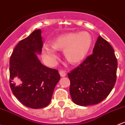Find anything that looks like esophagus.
I'll return each mask as SVG.
<instances>
[{"mask_svg": "<svg viewBox=\"0 0 125 125\" xmlns=\"http://www.w3.org/2000/svg\"><path fill=\"white\" fill-rule=\"evenodd\" d=\"M59 74L61 77H65V76H66V73L65 71H62V70H61V71H59Z\"/></svg>", "mask_w": 125, "mask_h": 125, "instance_id": "34e87169", "label": "esophagus"}]
</instances>
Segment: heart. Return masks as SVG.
<instances>
[{"label": "heart", "instance_id": "obj_1", "mask_svg": "<svg viewBox=\"0 0 125 125\" xmlns=\"http://www.w3.org/2000/svg\"><path fill=\"white\" fill-rule=\"evenodd\" d=\"M91 44V35L86 31L63 34L54 38L52 45L47 43L42 45V60L46 65H56L58 58L57 50H63L64 56L69 62L78 63L87 56Z\"/></svg>", "mask_w": 125, "mask_h": 125}]
</instances>
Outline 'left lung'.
<instances>
[{"instance_id":"obj_1","label":"left lung","mask_w":125,"mask_h":125,"mask_svg":"<svg viewBox=\"0 0 125 125\" xmlns=\"http://www.w3.org/2000/svg\"><path fill=\"white\" fill-rule=\"evenodd\" d=\"M93 52L68 74L71 98L81 106L101 102L112 91L116 81L117 61L113 47L99 35Z\"/></svg>"}]
</instances>
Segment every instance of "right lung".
<instances>
[{"label": "right lung", "instance_id": "1", "mask_svg": "<svg viewBox=\"0 0 125 125\" xmlns=\"http://www.w3.org/2000/svg\"><path fill=\"white\" fill-rule=\"evenodd\" d=\"M41 30L20 41L10 56V87L22 104L31 109L47 106L60 80L58 71L47 68L38 59L42 53Z\"/></svg>", "mask_w": 125, "mask_h": 125}]
</instances>
